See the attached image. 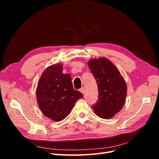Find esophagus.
<instances>
[{
	"mask_svg": "<svg viewBox=\"0 0 159 159\" xmlns=\"http://www.w3.org/2000/svg\"><path fill=\"white\" fill-rule=\"evenodd\" d=\"M79 91H80V92H81L82 94H84V88H81L79 89Z\"/></svg>",
	"mask_w": 159,
	"mask_h": 159,
	"instance_id": "esophagus-1",
	"label": "esophagus"
}]
</instances>
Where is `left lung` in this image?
<instances>
[{"label":"left lung","mask_w":159,"mask_h":159,"mask_svg":"<svg viewBox=\"0 0 159 159\" xmlns=\"http://www.w3.org/2000/svg\"><path fill=\"white\" fill-rule=\"evenodd\" d=\"M89 68L97 84L98 98L92 106L99 117L108 119L119 112L124 106L127 86L115 65L106 58L88 62Z\"/></svg>","instance_id":"1"}]
</instances>
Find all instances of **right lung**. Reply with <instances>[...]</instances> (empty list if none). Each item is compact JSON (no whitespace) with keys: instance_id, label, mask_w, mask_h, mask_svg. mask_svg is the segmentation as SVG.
<instances>
[{"instance_id":"1","label":"right lung","mask_w":159,"mask_h":159,"mask_svg":"<svg viewBox=\"0 0 159 159\" xmlns=\"http://www.w3.org/2000/svg\"><path fill=\"white\" fill-rule=\"evenodd\" d=\"M36 95L42 112L54 121L64 119L77 100L83 97L80 91L73 89L70 75L62 73L61 64L46 69L39 80Z\"/></svg>"}]
</instances>
